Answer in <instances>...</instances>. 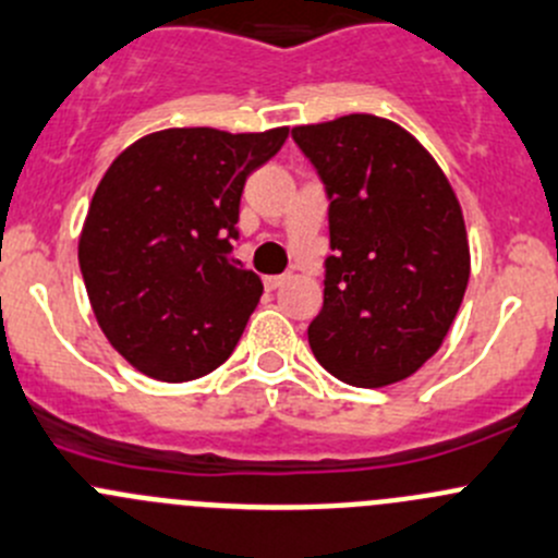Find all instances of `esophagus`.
Wrapping results in <instances>:
<instances>
[{
	"label": "esophagus",
	"instance_id": "34e87169",
	"mask_svg": "<svg viewBox=\"0 0 558 558\" xmlns=\"http://www.w3.org/2000/svg\"><path fill=\"white\" fill-rule=\"evenodd\" d=\"M289 278L291 275H267V278H264V286H267L269 291H275V289H280V286H283Z\"/></svg>",
	"mask_w": 558,
	"mask_h": 558
}]
</instances>
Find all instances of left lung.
I'll list each match as a JSON object with an SVG mask.
<instances>
[{
	"instance_id": "obj_1",
	"label": "left lung",
	"mask_w": 558,
	"mask_h": 558,
	"mask_svg": "<svg viewBox=\"0 0 558 558\" xmlns=\"http://www.w3.org/2000/svg\"><path fill=\"white\" fill-rule=\"evenodd\" d=\"M291 135L332 198L313 354L351 387L403 381L439 351L466 294L472 256L456 191L392 119L345 113Z\"/></svg>"
}]
</instances>
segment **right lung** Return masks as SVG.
<instances>
[{"mask_svg":"<svg viewBox=\"0 0 558 558\" xmlns=\"http://www.w3.org/2000/svg\"><path fill=\"white\" fill-rule=\"evenodd\" d=\"M289 128H169L117 155L89 202L78 264L108 343L144 376L191 381L229 360L264 286L236 267L247 174Z\"/></svg>","mask_w":558,"mask_h":558,"instance_id":"obj_1","label":"right lung"}]
</instances>
